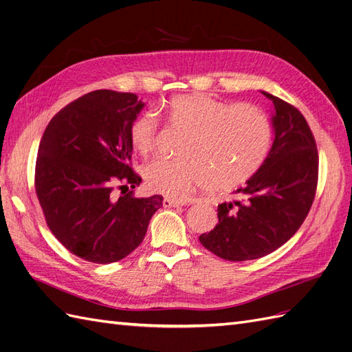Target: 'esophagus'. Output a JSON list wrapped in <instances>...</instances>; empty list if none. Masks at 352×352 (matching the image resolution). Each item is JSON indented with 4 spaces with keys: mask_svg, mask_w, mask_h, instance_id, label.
<instances>
[{
    "mask_svg": "<svg viewBox=\"0 0 352 352\" xmlns=\"http://www.w3.org/2000/svg\"><path fill=\"white\" fill-rule=\"evenodd\" d=\"M182 206H185L184 201H177V199H173V198H164V199H163V207H164V208L182 207Z\"/></svg>",
    "mask_w": 352,
    "mask_h": 352,
    "instance_id": "1",
    "label": "esophagus"
}]
</instances>
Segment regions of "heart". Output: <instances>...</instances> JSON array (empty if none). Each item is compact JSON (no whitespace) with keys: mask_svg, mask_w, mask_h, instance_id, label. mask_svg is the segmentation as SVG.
I'll list each match as a JSON object with an SVG mask.
<instances>
[{"mask_svg":"<svg viewBox=\"0 0 352 352\" xmlns=\"http://www.w3.org/2000/svg\"><path fill=\"white\" fill-rule=\"evenodd\" d=\"M166 122L186 132L179 160H155L142 176L146 188L168 198H185L194 189L229 190L247 182L264 163L272 144V124L260 109L230 104L211 95H176L163 105ZM135 150L154 151L158 123L141 113L129 127Z\"/></svg>","mask_w":352,"mask_h":352,"instance_id":"obj_1","label":"heart"}]
</instances>
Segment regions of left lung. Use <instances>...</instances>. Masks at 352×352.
<instances>
[{"label": "left lung", "instance_id": "1", "mask_svg": "<svg viewBox=\"0 0 352 352\" xmlns=\"http://www.w3.org/2000/svg\"><path fill=\"white\" fill-rule=\"evenodd\" d=\"M261 94L273 105L270 151L236 190L243 199L220 204L216 228L199 236L202 247L229 261L264 257L289 241L310 211L317 188L318 154L310 126L294 105Z\"/></svg>", "mask_w": 352, "mask_h": 352}]
</instances>
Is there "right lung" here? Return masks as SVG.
I'll return each mask as SVG.
<instances>
[{
  "label": "right lung",
  "mask_w": 352,
  "mask_h": 352,
  "mask_svg": "<svg viewBox=\"0 0 352 352\" xmlns=\"http://www.w3.org/2000/svg\"><path fill=\"white\" fill-rule=\"evenodd\" d=\"M135 94L100 89L61 109L42 135L35 189L50 230L78 257L109 264L144 241L162 195L135 198L129 127L144 109ZM121 184L120 197L113 195Z\"/></svg>",
  "instance_id": "1"
}]
</instances>
